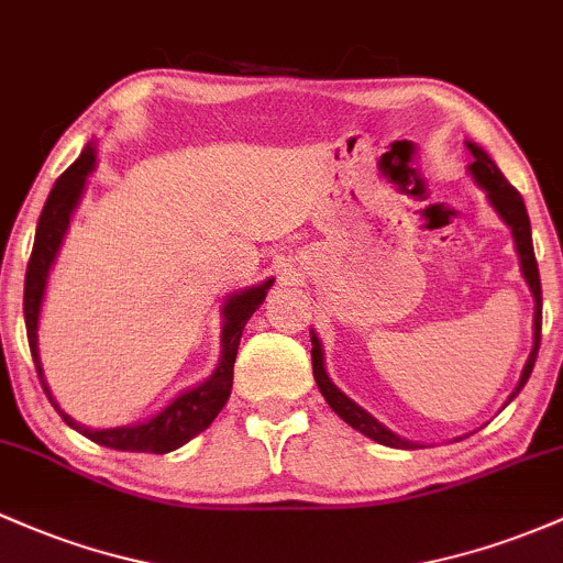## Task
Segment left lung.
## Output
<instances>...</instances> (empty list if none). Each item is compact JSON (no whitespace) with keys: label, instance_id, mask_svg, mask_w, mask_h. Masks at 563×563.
Here are the masks:
<instances>
[{"label":"left lung","instance_id":"8db88e82","mask_svg":"<svg viewBox=\"0 0 563 563\" xmlns=\"http://www.w3.org/2000/svg\"><path fill=\"white\" fill-rule=\"evenodd\" d=\"M467 152L473 154V163L467 165V173L473 176V181L478 184L481 189L486 191V200L494 208V213L508 224V230L512 234V243H516V253H518V262H521V275L527 280L529 291L534 296V347L529 352L527 357V366H523L521 379H518L516 390L508 395L505 406L516 398L518 393L523 390L527 385L529 374H532L534 361H537V350H540V331H542V286H540V269H537V258H534V249H532V224H529V213L527 206H523V197L518 195L516 187H510L508 178L503 176V170L497 168V163L481 150L478 144L473 141H465ZM310 339H312V374L314 382H318V390L323 393L325 404L331 406L350 428H355L357 432H363L366 438L372 441L382 443V446H390V449H422V443L409 441V438H400L398 432H393L390 428L379 422L374 413H368L363 406H357L355 400L347 398L336 385L331 382L329 372H325V355H323V344H320L318 333L310 329Z\"/></svg>","mask_w":563,"mask_h":563}]
</instances>
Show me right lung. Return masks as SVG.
Wrapping results in <instances>:
<instances>
[{
	"label": "right lung",
	"instance_id": "right-lung-1",
	"mask_svg": "<svg viewBox=\"0 0 563 563\" xmlns=\"http://www.w3.org/2000/svg\"><path fill=\"white\" fill-rule=\"evenodd\" d=\"M96 141H90L77 157V163L55 181L51 195H47L45 208H42L40 224H36L34 251H31L26 269V288H23V318H26L29 347L31 355H34V366L40 372L47 398H51L55 411L64 417V422L69 428L82 432L85 438L101 443V446L117 449V452L168 454L173 449L189 443L195 435H200L206 428H211L213 419L219 417V411L230 400L240 336H243V329L251 320V314L267 299V291L272 288V283H275V277H267L264 283L243 288V291H234L224 299V305H221V357L211 376H206L202 382L178 393L168 406H163L157 413L141 419V422L103 430L77 422V419L60 409L58 400L53 398L51 387L45 382V372H42L40 361V314L42 301H45L47 294V280H51V269L55 258H58L60 245H64L66 232H69L71 216L77 211L79 200H82L85 187H88V176L96 170Z\"/></svg>",
	"mask_w": 563,
	"mask_h": 563
}]
</instances>
